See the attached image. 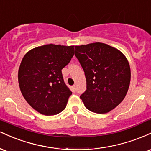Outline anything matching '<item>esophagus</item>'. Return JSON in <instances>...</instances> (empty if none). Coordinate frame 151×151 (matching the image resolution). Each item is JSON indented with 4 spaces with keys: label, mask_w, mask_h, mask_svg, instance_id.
I'll list each match as a JSON object with an SVG mask.
<instances>
[{
    "label": "esophagus",
    "mask_w": 151,
    "mask_h": 151,
    "mask_svg": "<svg viewBox=\"0 0 151 151\" xmlns=\"http://www.w3.org/2000/svg\"><path fill=\"white\" fill-rule=\"evenodd\" d=\"M72 91H73V92H76V91H77V88H76V86L74 85L72 86Z\"/></svg>",
    "instance_id": "obj_1"
}]
</instances>
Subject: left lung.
Wrapping results in <instances>:
<instances>
[{
	"label": "left lung",
	"mask_w": 151,
	"mask_h": 151,
	"mask_svg": "<svg viewBox=\"0 0 151 151\" xmlns=\"http://www.w3.org/2000/svg\"><path fill=\"white\" fill-rule=\"evenodd\" d=\"M74 55L86 77V89L80 95L86 108L105 114L116 107L125 98L131 80L126 57L101 42L76 46Z\"/></svg>",
	"instance_id": "left-lung-1"
}]
</instances>
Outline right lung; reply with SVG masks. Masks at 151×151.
<instances>
[{"label": "right lung", "instance_id": "obj_1", "mask_svg": "<svg viewBox=\"0 0 151 151\" xmlns=\"http://www.w3.org/2000/svg\"><path fill=\"white\" fill-rule=\"evenodd\" d=\"M74 46L45 45L29 51L18 70V82L25 99L39 113L56 115L65 109L72 91L62 70L74 56Z\"/></svg>", "mask_w": 151, "mask_h": 151}]
</instances>
